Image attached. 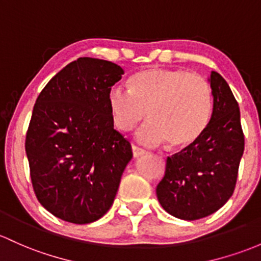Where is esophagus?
I'll use <instances>...</instances> for the list:
<instances>
[{"instance_id": "obj_1", "label": "esophagus", "mask_w": 261, "mask_h": 261, "mask_svg": "<svg viewBox=\"0 0 261 261\" xmlns=\"http://www.w3.org/2000/svg\"><path fill=\"white\" fill-rule=\"evenodd\" d=\"M132 150H133L134 156H141L143 154H145V150L143 149V148L137 147V145H132Z\"/></svg>"}]
</instances>
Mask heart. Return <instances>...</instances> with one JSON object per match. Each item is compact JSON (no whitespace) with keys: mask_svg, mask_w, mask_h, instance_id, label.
Here are the masks:
<instances>
[{"mask_svg":"<svg viewBox=\"0 0 261 261\" xmlns=\"http://www.w3.org/2000/svg\"><path fill=\"white\" fill-rule=\"evenodd\" d=\"M128 83L129 91L113 87L108 93L117 129L133 130L147 114L150 122L137 136L144 144L168 142L170 147L183 148L203 136L212 116L213 97L201 75L153 67L137 72Z\"/></svg>","mask_w":261,"mask_h":261,"instance_id":"b5f03b06","label":"heart"}]
</instances>
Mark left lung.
<instances>
[{
  "label": "left lung",
  "mask_w": 261,
  "mask_h": 261,
  "mask_svg": "<svg viewBox=\"0 0 261 261\" xmlns=\"http://www.w3.org/2000/svg\"><path fill=\"white\" fill-rule=\"evenodd\" d=\"M213 113L203 136L167 158L156 197L167 213L197 220L219 210L234 193L244 133L237 99L218 72L209 78Z\"/></svg>",
  "instance_id": "8db88e82"
}]
</instances>
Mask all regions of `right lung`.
Segmentation results:
<instances>
[{
    "mask_svg": "<svg viewBox=\"0 0 261 261\" xmlns=\"http://www.w3.org/2000/svg\"><path fill=\"white\" fill-rule=\"evenodd\" d=\"M123 73L113 62L81 57L47 83L33 107L24 143L33 190L68 223L88 224L108 212L133 156L108 106Z\"/></svg>",
    "mask_w": 261,
    "mask_h": 261,
    "instance_id": "1",
    "label": "right lung"
}]
</instances>
